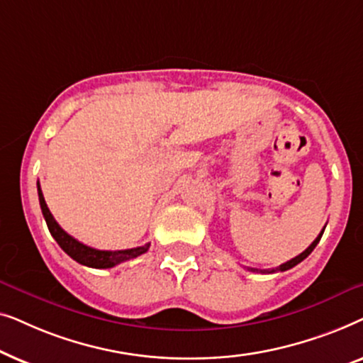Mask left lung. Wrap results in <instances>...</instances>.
Listing matches in <instances>:
<instances>
[{
	"label": "left lung",
	"instance_id": "1",
	"mask_svg": "<svg viewBox=\"0 0 363 363\" xmlns=\"http://www.w3.org/2000/svg\"><path fill=\"white\" fill-rule=\"evenodd\" d=\"M324 230H325V228H324ZM324 230H322V231H320V235H319V236H317L314 241H312V245H311L309 247H307V250H306V251H302L299 256L292 257V259H291V261H287V262H284V264L277 266V267H274V269H256V267H247V269H250V271H252V272H262V274H271V272H279V271L282 272V271H287V269H291V267H294L296 264H299V262H301V261H304V259H306V257H307V256H309L312 251H314V247L317 246V242H319V241H320V238H322V235H324Z\"/></svg>",
	"mask_w": 363,
	"mask_h": 363
}]
</instances>
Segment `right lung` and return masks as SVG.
<instances>
[{
  "label": "right lung",
  "instance_id": "1",
  "mask_svg": "<svg viewBox=\"0 0 363 363\" xmlns=\"http://www.w3.org/2000/svg\"><path fill=\"white\" fill-rule=\"evenodd\" d=\"M38 195H39V205H41V211H43L44 220H46L49 233H51L54 240L57 241V245L62 247V251L67 252V255L71 256L74 261H77L79 264H84L87 267H96V269H107V267H113L121 264V262H125L128 259H133V257L143 255V252H147L148 247H150V242H147V245L132 247V250L102 251V250H96V247L84 245V242L77 241L76 238L67 235V233L57 225V221L54 220V216L51 215V211H49L46 201H44L39 182H38Z\"/></svg>",
  "mask_w": 363,
  "mask_h": 363
}]
</instances>
